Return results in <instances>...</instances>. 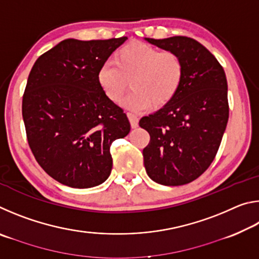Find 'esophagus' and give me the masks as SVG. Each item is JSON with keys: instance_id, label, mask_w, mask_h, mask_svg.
<instances>
[{"instance_id": "1", "label": "esophagus", "mask_w": 259, "mask_h": 259, "mask_svg": "<svg viewBox=\"0 0 259 259\" xmlns=\"http://www.w3.org/2000/svg\"><path fill=\"white\" fill-rule=\"evenodd\" d=\"M128 117H129L131 128H134V129L137 128V126H138V117L134 115V114H128Z\"/></svg>"}]
</instances>
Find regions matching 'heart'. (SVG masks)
Returning <instances> with one entry per match:
<instances>
[{
    "mask_svg": "<svg viewBox=\"0 0 259 259\" xmlns=\"http://www.w3.org/2000/svg\"><path fill=\"white\" fill-rule=\"evenodd\" d=\"M184 77V65L177 54L160 51L142 42H135L116 52L115 59L102 65L98 84L112 102L117 103L129 87L133 91L121 105L129 112L142 113L168 105L177 95Z\"/></svg>",
    "mask_w": 259,
    "mask_h": 259,
    "instance_id": "heart-1",
    "label": "heart"
}]
</instances>
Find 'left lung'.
I'll return each mask as SVG.
<instances>
[{"mask_svg": "<svg viewBox=\"0 0 259 259\" xmlns=\"http://www.w3.org/2000/svg\"><path fill=\"white\" fill-rule=\"evenodd\" d=\"M145 41L181 57L184 77L171 102L139 121L151 136L144 164L155 183L184 185L208 169L221 145L229 121L226 75L211 52L191 37Z\"/></svg>", "mask_w": 259, "mask_h": 259, "instance_id": "left-lung-1", "label": "left lung"}]
</instances>
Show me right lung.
<instances>
[{
  "instance_id": "add662e5",
  "label": "right lung",
  "mask_w": 259,
  "mask_h": 259,
  "mask_svg": "<svg viewBox=\"0 0 259 259\" xmlns=\"http://www.w3.org/2000/svg\"><path fill=\"white\" fill-rule=\"evenodd\" d=\"M126 40L67 38L38 57L29 73L23 97L29 147L63 185L103 184L112 171V143L130 133L126 114L97 80L102 65Z\"/></svg>"
}]
</instances>
